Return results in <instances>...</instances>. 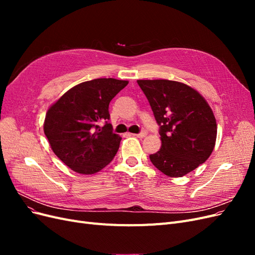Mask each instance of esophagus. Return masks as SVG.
<instances>
[{"mask_svg":"<svg viewBox=\"0 0 255 255\" xmlns=\"http://www.w3.org/2000/svg\"><path fill=\"white\" fill-rule=\"evenodd\" d=\"M146 135H148V132H146L145 129H142L140 133H138V134H134V136H136V137H138V138H142V137H145Z\"/></svg>","mask_w":255,"mask_h":255,"instance_id":"esophagus-1","label":"esophagus"}]
</instances>
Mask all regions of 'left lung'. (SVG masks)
Segmentation results:
<instances>
[{
    "label": "left lung",
    "mask_w": 255,
    "mask_h": 255,
    "mask_svg": "<svg viewBox=\"0 0 255 255\" xmlns=\"http://www.w3.org/2000/svg\"><path fill=\"white\" fill-rule=\"evenodd\" d=\"M159 126L161 148L150 160L159 171L180 177L212 154L217 125L205 99L188 85L168 80H138Z\"/></svg>",
    "instance_id": "1"
}]
</instances>
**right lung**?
Here are the masks:
<instances>
[{"label": "right lung", "instance_id": "add662e5", "mask_svg": "<svg viewBox=\"0 0 255 255\" xmlns=\"http://www.w3.org/2000/svg\"><path fill=\"white\" fill-rule=\"evenodd\" d=\"M128 83L116 79L84 82L49 109L44 134L55 155L73 171L96 173L115 157L121 137L113 133L109 106ZM101 122H106L103 127Z\"/></svg>", "mask_w": 255, "mask_h": 255}]
</instances>
